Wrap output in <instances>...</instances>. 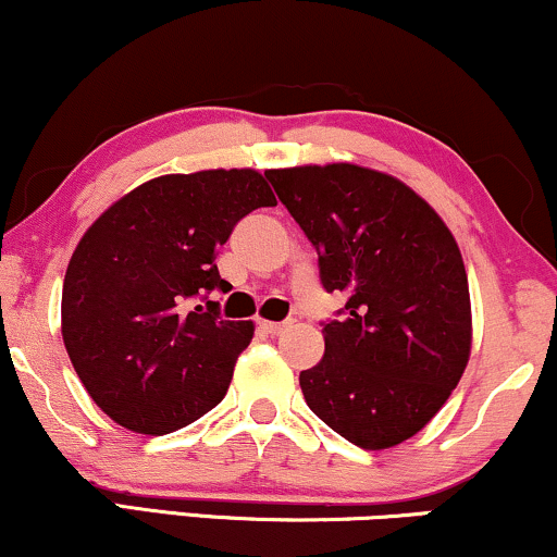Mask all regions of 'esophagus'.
<instances>
[{"instance_id":"1","label":"esophagus","mask_w":557,"mask_h":557,"mask_svg":"<svg viewBox=\"0 0 557 557\" xmlns=\"http://www.w3.org/2000/svg\"><path fill=\"white\" fill-rule=\"evenodd\" d=\"M260 327H263V331L268 333V335H281L286 331V327H289V322H271V320H260Z\"/></svg>"}]
</instances>
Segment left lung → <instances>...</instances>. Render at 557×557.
Here are the masks:
<instances>
[{
	"mask_svg": "<svg viewBox=\"0 0 557 557\" xmlns=\"http://www.w3.org/2000/svg\"><path fill=\"white\" fill-rule=\"evenodd\" d=\"M265 177L318 250L322 286L348 297L343 318L322 325L325 356L299 374L307 405L361 449L416 436L462 380L472 346L449 226L403 181L359 164Z\"/></svg>",
	"mask_w": 557,
	"mask_h": 557,
	"instance_id": "obj_1",
	"label": "left lung"
}]
</instances>
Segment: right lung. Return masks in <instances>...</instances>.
<instances>
[{
	"mask_svg": "<svg viewBox=\"0 0 557 557\" xmlns=\"http://www.w3.org/2000/svg\"><path fill=\"white\" fill-rule=\"evenodd\" d=\"M276 206L258 170L162 175L102 211L69 260L61 335L95 405L162 436L222 403L256 325L219 318L216 252L239 219Z\"/></svg>",
	"mask_w": 557,
	"mask_h": 557,
	"instance_id": "right-lung-1",
	"label": "right lung"
}]
</instances>
